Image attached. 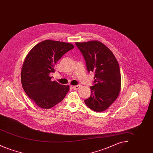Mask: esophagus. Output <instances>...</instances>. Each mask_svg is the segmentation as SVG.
I'll return each mask as SVG.
<instances>
[{
	"mask_svg": "<svg viewBox=\"0 0 153 153\" xmlns=\"http://www.w3.org/2000/svg\"><path fill=\"white\" fill-rule=\"evenodd\" d=\"M80 87H81V85H76V86H73V88L74 90H77V89H79Z\"/></svg>",
	"mask_w": 153,
	"mask_h": 153,
	"instance_id": "esophagus-1",
	"label": "esophagus"
}]
</instances>
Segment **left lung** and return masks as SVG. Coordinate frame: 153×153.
Here are the masks:
<instances>
[{"instance_id":"left-lung-1","label":"left lung","mask_w":153,"mask_h":153,"mask_svg":"<svg viewBox=\"0 0 153 153\" xmlns=\"http://www.w3.org/2000/svg\"><path fill=\"white\" fill-rule=\"evenodd\" d=\"M86 62L88 72L95 73L91 95L84 100L90 109L102 112L115 102L121 89L119 64L112 52L97 41L76 42Z\"/></svg>"}]
</instances>
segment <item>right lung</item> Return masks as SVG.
Instances as JSON below:
<instances>
[{"label": "right lung", "instance_id": "add662e5", "mask_svg": "<svg viewBox=\"0 0 153 153\" xmlns=\"http://www.w3.org/2000/svg\"><path fill=\"white\" fill-rule=\"evenodd\" d=\"M72 44L45 40L37 44L25 58L21 72L22 87L36 105L49 109L61 102L69 90V85L51 81L56 63L74 48Z\"/></svg>", "mask_w": 153, "mask_h": 153}]
</instances>
